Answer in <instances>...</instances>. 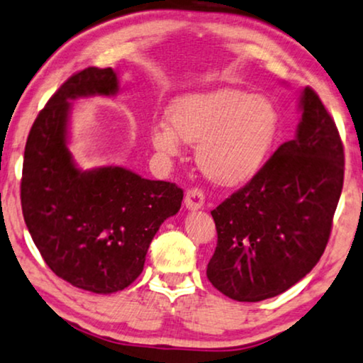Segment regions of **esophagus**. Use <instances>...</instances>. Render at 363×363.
<instances>
[{
    "label": "esophagus",
    "instance_id": "1",
    "mask_svg": "<svg viewBox=\"0 0 363 363\" xmlns=\"http://www.w3.org/2000/svg\"><path fill=\"white\" fill-rule=\"evenodd\" d=\"M204 202H206V196L201 189H197V187H191V189H187L186 197H184V204L187 209L189 211L201 209V207L204 206Z\"/></svg>",
    "mask_w": 363,
    "mask_h": 363
}]
</instances>
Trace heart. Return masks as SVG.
<instances>
[{
    "mask_svg": "<svg viewBox=\"0 0 363 363\" xmlns=\"http://www.w3.org/2000/svg\"><path fill=\"white\" fill-rule=\"evenodd\" d=\"M167 123L151 131V144L162 156H176L181 139L197 144L201 171L222 186L247 182L267 161L279 133V114L264 96L220 88L177 98Z\"/></svg>",
    "mask_w": 363,
    "mask_h": 363,
    "instance_id": "b5f03b06",
    "label": "heart"
}]
</instances>
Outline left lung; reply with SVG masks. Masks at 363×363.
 Returning a JSON list of instances; mask_svg holds the SVG:
<instances>
[{"instance_id":"1","label":"left lung","mask_w":363,"mask_h":363,"mask_svg":"<svg viewBox=\"0 0 363 363\" xmlns=\"http://www.w3.org/2000/svg\"><path fill=\"white\" fill-rule=\"evenodd\" d=\"M297 136L211 211L217 247L207 279L239 302H260L296 286L330 238L344 186V144L315 91L301 98Z\"/></svg>"}]
</instances>
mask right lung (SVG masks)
<instances>
[{"label": "right lung", "mask_w": 363, "mask_h": 363, "mask_svg": "<svg viewBox=\"0 0 363 363\" xmlns=\"http://www.w3.org/2000/svg\"><path fill=\"white\" fill-rule=\"evenodd\" d=\"M118 89L111 67L72 74L40 111L24 147L21 207L33 242L57 277L94 294L131 286L152 238L184 197L172 182L124 167L81 171L74 164L67 149L69 101Z\"/></svg>", "instance_id": "add662e5"}]
</instances>
